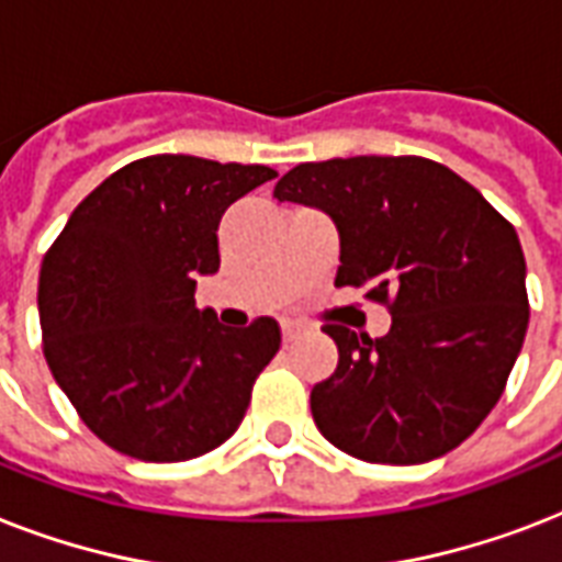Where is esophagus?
I'll use <instances>...</instances> for the list:
<instances>
[{
	"mask_svg": "<svg viewBox=\"0 0 562 562\" xmlns=\"http://www.w3.org/2000/svg\"><path fill=\"white\" fill-rule=\"evenodd\" d=\"M282 341L291 344V341H297L300 335H303V326L294 324V321H282Z\"/></svg>",
	"mask_w": 562,
	"mask_h": 562,
	"instance_id": "34e87169",
	"label": "esophagus"
}]
</instances>
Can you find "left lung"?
<instances>
[{"label": "left lung", "mask_w": 562, "mask_h": 562, "mask_svg": "<svg viewBox=\"0 0 562 562\" xmlns=\"http://www.w3.org/2000/svg\"><path fill=\"white\" fill-rule=\"evenodd\" d=\"M277 201L329 212L341 233L335 285L391 312L370 338L326 324L338 368L312 387V417L368 463L452 452L505 391L528 329L525 254L514 224L426 157H335L282 175Z\"/></svg>", "instance_id": "1"}]
</instances>
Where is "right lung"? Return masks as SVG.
<instances>
[{
    "instance_id": "obj_1",
    "label": "right lung",
    "mask_w": 562,
    "mask_h": 562,
    "mask_svg": "<svg viewBox=\"0 0 562 562\" xmlns=\"http://www.w3.org/2000/svg\"><path fill=\"white\" fill-rule=\"evenodd\" d=\"M277 171L154 154L92 189L40 265L43 356L60 391L110 449L151 463L192 461L245 419L280 350V324L227 329L194 306L215 273L218 221Z\"/></svg>"
}]
</instances>
